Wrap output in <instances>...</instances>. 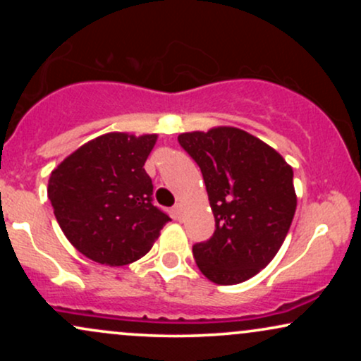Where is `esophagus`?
I'll return each mask as SVG.
<instances>
[{
  "mask_svg": "<svg viewBox=\"0 0 361 361\" xmlns=\"http://www.w3.org/2000/svg\"><path fill=\"white\" fill-rule=\"evenodd\" d=\"M181 214H183V204H176L173 207V215H175V219H181Z\"/></svg>",
  "mask_w": 361,
  "mask_h": 361,
  "instance_id": "1",
  "label": "esophagus"
}]
</instances>
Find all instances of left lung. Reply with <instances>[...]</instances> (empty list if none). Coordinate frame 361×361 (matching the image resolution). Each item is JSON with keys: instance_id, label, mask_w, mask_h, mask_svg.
<instances>
[{"instance_id": "1", "label": "left lung", "mask_w": 361, "mask_h": 361, "mask_svg": "<svg viewBox=\"0 0 361 361\" xmlns=\"http://www.w3.org/2000/svg\"><path fill=\"white\" fill-rule=\"evenodd\" d=\"M178 142L200 166L215 217L212 238L193 246L197 267L217 285L252 279L275 258L295 215L292 166L238 127L183 132Z\"/></svg>"}]
</instances>
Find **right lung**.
I'll list each match as a JSON object with an SVG mask.
<instances>
[{
	"mask_svg": "<svg viewBox=\"0 0 361 361\" xmlns=\"http://www.w3.org/2000/svg\"><path fill=\"white\" fill-rule=\"evenodd\" d=\"M157 134L109 132L71 152L51 173L54 215L68 241L86 258L123 267L142 258L171 221L152 205L144 169Z\"/></svg>",
	"mask_w": 361,
	"mask_h": 361,
	"instance_id": "add662e5",
	"label": "right lung"
}]
</instances>
